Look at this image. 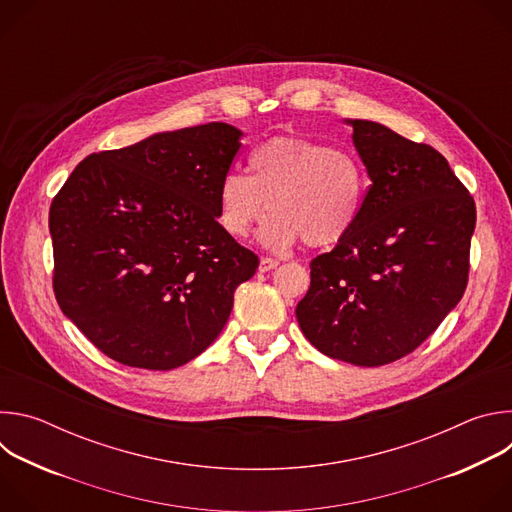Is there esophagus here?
<instances>
[{"label":"esophagus","mask_w":512,"mask_h":512,"mask_svg":"<svg viewBox=\"0 0 512 512\" xmlns=\"http://www.w3.org/2000/svg\"><path fill=\"white\" fill-rule=\"evenodd\" d=\"M277 265H279V261H277V259H271V257H261V261H259V271H261V273H267V271L275 269Z\"/></svg>","instance_id":"1"}]
</instances>
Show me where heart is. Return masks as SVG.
I'll return each mask as SVG.
<instances>
[{"instance_id": "heart-1", "label": "heart", "mask_w": 512, "mask_h": 512, "mask_svg": "<svg viewBox=\"0 0 512 512\" xmlns=\"http://www.w3.org/2000/svg\"><path fill=\"white\" fill-rule=\"evenodd\" d=\"M364 196L367 172L344 148L302 135H275L249 156V176L229 172L218 184V225L247 239L267 212L261 243L287 251L304 241L312 249L332 247L354 229Z\"/></svg>"}]
</instances>
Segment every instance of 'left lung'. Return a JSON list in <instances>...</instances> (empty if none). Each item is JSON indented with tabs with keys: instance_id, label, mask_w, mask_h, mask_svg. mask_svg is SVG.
Masks as SVG:
<instances>
[{
	"instance_id": "left-lung-1",
	"label": "left lung",
	"mask_w": 512,
	"mask_h": 512,
	"mask_svg": "<svg viewBox=\"0 0 512 512\" xmlns=\"http://www.w3.org/2000/svg\"><path fill=\"white\" fill-rule=\"evenodd\" d=\"M346 123L371 186L350 235L312 259L296 316L326 356L381 367L413 352L462 300L476 204L431 145L375 121Z\"/></svg>"
}]
</instances>
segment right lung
<instances>
[{
    "label": "right lung",
    "mask_w": 512,
    "mask_h": 512,
    "mask_svg": "<svg viewBox=\"0 0 512 512\" xmlns=\"http://www.w3.org/2000/svg\"><path fill=\"white\" fill-rule=\"evenodd\" d=\"M241 135L214 121L91 154L54 196L56 302L109 358L172 371L225 328L259 267L218 225Z\"/></svg>",
    "instance_id": "1"
}]
</instances>
